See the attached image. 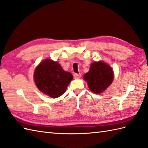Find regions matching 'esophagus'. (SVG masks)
<instances>
[{
    "label": "esophagus",
    "instance_id": "esophagus-1",
    "mask_svg": "<svg viewBox=\"0 0 148 148\" xmlns=\"http://www.w3.org/2000/svg\"><path fill=\"white\" fill-rule=\"evenodd\" d=\"M73 76H74V79H79V78H80V77H81V74H77V73H74Z\"/></svg>",
    "mask_w": 148,
    "mask_h": 148
}]
</instances>
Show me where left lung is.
Masks as SVG:
<instances>
[{
	"label": "left lung",
	"mask_w": 148,
	"mask_h": 148,
	"mask_svg": "<svg viewBox=\"0 0 148 148\" xmlns=\"http://www.w3.org/2000/svg\"><path fill=\"white\" fill-rule=\"evenodd\" d=\"M114 75L111 67L103 62H94L84 76L90 90L95 93L104 91L112 82Z\"/></svg>",
	"instance_id": "left-lung-1"
}]
</instances>
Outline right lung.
<instances>
[{
    "instance_id": "right-lung-1",
    "label": "right lung",
    "mask_w": 148,
    "mask_h": 148,
    "mask_svg": "<svg viewBox=\"0 0 148 148\" xmlns=\"http://www.w3.org/2000/svg\"><path fill=\"white\" fill-rule=\"evenodd\" d=\"M72 78V74L63 70L58 63L49 59L40 63L34 72L37 88L52 98L63 95Z\"/></svg>"
}]
</instances>
